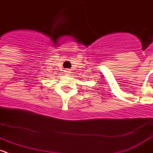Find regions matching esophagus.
<instances>
[{
	"mask_svg": "<svg viewBox=\"0 0 153 153\" xmlns=\"http://www.w3.org/2000/svg\"><path fill=\"white\" fill-rule=\"evenodd\" d=\"M65 74H67V75H70V70H65Z\"/></svg>",
	"mask_w": 153,
	"mask_h": 153,
	"instance_id": "obj_1",
	"label": "esophagus"
}]
</instances>
